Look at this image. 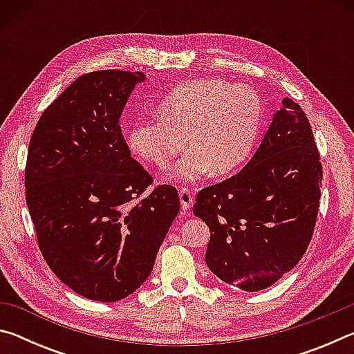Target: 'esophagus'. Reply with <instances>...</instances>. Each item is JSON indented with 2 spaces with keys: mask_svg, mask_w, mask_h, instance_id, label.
I'll return each instance as SVG.
<instances>
[{
  "mask_svg": "<svg viewBox=\"0 0 354 354\" xmlns=\"http://www.w3.org/2000/svg\"><path fill=\"white\" fill-rule=\"evenodd\" d=\"M179 200H181V206L184 211H187V209H190V206L194 205V194H192L190 189L183 187L179 190Z\"/></svg>",
  "mask_w": 354,
  "mask_h": 354,
  "instance_id": "esophagus-1",
  "label": "esophagus"
}]
</instances>
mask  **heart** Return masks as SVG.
<instances>
[{
	"label": "heart",
	"instance_id": "b5f03b06",
	"mask_svg": "<svg viewBox=\"0 0 354 354\" xmlns=\"http://www.w3.org/2000/svg\"><path fill=\"white\" fill-rule=\"evenodd\" d=\"M159 112L160 117L133 124L128 143L158 167L190 147L171 167L170 176L178 183H194L211 170L214 175L237 170L254 151L263 124L261 95L218 77L181 84L160 101Z\"/></svg>",
	"mask_w": 354,
	"mask_h": 354
}]
</instances>
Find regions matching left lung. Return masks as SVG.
<instances>
[{"label":"left lung","mask_w":354,"mask_h":354,"mask_svg":"<svg viewBox=\"0 0 354 354\" xmlns=\"http://www.w3.org/2000/svg\"><path fill=\"white\" fill-rule=\"evenodd\" d=\"M322 179L309 120L284 98L250 162L196 196L194 214L211 230L206 263L215 277L256 292L290 272L313 239Z\"/></svg>","instance_id":"obj_1"}]
</instances>
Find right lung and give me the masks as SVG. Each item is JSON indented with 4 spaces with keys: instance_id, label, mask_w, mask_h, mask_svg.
Listing matches in <instances>:
<instances>
[{
    "instance_id": "1",
    "label": "right lung",
    "mask_w": 354,
    "mask_h": 354,
    "mask_svg": "<svg viewBox=\"0 0 354 354\" xmlns=\"http://www.w3.org/2000/svg\"><path fill=\"white\" fill-rule=\"evenodd\" d=\"M142 71L77 77L41 113L29 140L26 205L40 253L71 290L95 301L127 298L151 273L179 211L131 158L120 117Z\"/></svg>"
}]
</instances>
